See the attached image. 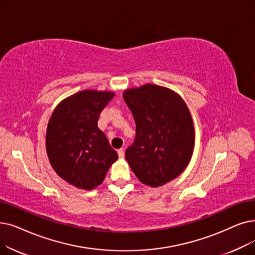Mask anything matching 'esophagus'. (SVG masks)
Instances as JSON below:
<instances>
[{
    "label": "esophagus",
    "instance_id": "esophagus-1",
    "mask_svg": "<svg viewBox=\"0 0 255 255\" xmlns=\"http://www.w3.org/2000/svg\"><path fill=\"white\" fill-rule=\"evenodd\" d=\"M118 154H119V157H120V158H124V156H125L124 149H120V150L118 151Z\"/></svg>",
    "mask_w": 255,
    "mask_h": 255
}]
</instances>
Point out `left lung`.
I'll return each instance as SVG.
<instances>
[{
    "label": "left lung",
    "instance_id": "left-lung-1",
    "mask_svg": "<svg viewBox=\"0 0 255 255\" xmlns=\"http://www.w3.org/2000/svg\"><path fill=\"white\" fill-rule=\"evenodd\" d=\"M133 115L135 138L125 153L138 180L157 187L189 164L195 143L192 116L182 98L167 87L145 84L124 92Z\"/></svg>",
    "mask_w": 255,
    "mask_h": 255
}]
</instances>
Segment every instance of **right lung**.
Segmentation results:
<instances>
[{"label":"right lung","mask_w":255,"mask_h":255,"mask_svg":"<svg viewBox=\"0 0 255 255\" xmlns=\"http://www.w3.org/2000/svg\"><path fill=\"white\" fill-rule=\"evenodd\" d=\"M115 93L86 90L64 99L53 112L46 135L54 171L82 190L100 185L118 159L98 120Z\"/></svg>","instance_id":"add662e5"}]
</instances>
